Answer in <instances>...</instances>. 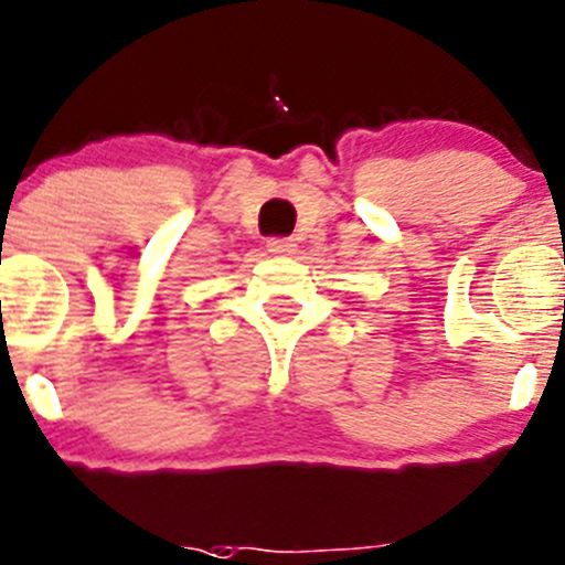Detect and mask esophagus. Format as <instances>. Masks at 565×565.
Segmentation results:
<instances>
[{"mask_svg":"<svg viewBox=\"0 0 565 565\" xmlns=\"http://www.w3.org/2000/svg\"><path fill=\"white\" fill-rule=\"evenodd\" d=\"M267 250H270V254H295V250H298V243H295L292 237H273V241L267 243Z\"/></svg>","mask_w":565,"mask_h":565,"instance_id":"34e87169","label":"esophagus"}]
</instances>
